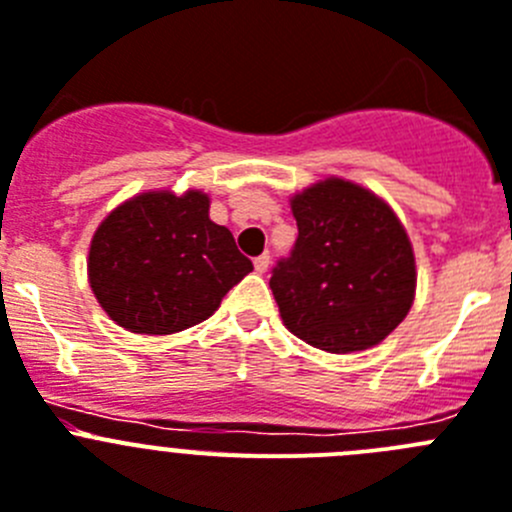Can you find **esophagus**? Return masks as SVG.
<instances>
[{"mask_svg":"<svg viewBox=\"0 0 512 512\" xmlns=\"http://www.w3.org/2000/svg\"><path fill=\"white\" fill-rule=\"evenodd\" d=\"M267 267H270V255H267V252H262L260 257H255V270L257 273H265Z\"/></svg>","mask_w":512,"mask_h":512,"instance_id":"34e87169","label":"esophagus"}]
</instances>
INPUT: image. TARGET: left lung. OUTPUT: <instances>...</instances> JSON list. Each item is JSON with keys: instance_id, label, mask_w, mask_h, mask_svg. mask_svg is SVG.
<instances>
[{"instance_id": "1", "label": "left lung", "mask_w": 512, "mask_h": 512, "mask_svg": "<svg viewBox=\"0 0 512 512\" xmlns=\"http://www.w3.org/2000/svg\"><path fill=\"white\" fill-rule=\"evenodd\" d=\"M290 211L296 250L270 278L285 329L331 354L380 344L416 298V255L398 214L336 176L293 193Z\"/></svg>"}]
</instances>
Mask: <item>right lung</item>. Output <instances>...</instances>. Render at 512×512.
I'll use <instances>...</instances> for the list:
<instances>
[{"label": "right lung", "mask_w": 512, "mask_h": 512, "mask_svg": "<svg viewBox=\"0 0 512 512\" xmlns=\"http://www.w3.org/2000/svg\"><path fill=\"white\" fill-rule=\"evenodd\" d=\"M209 193H137L104 216L89 245V285L109 319L165 336L206 321L252 273L227 227L209 219Z\"/></svg>", "instance_id": "right-lung-1"}]
</instances>
